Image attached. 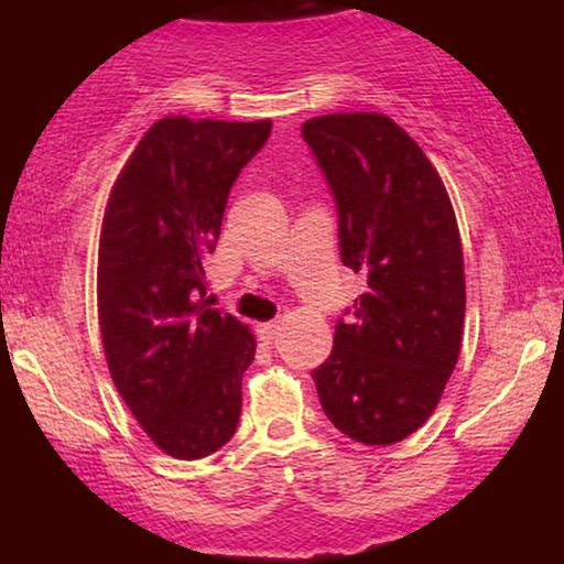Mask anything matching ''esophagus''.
I'll list each match as a JSON object with an SVG mask.
<instances>
[{
  "instance_id": "1",
  "label": "esophagus",
  "mask_w": 564,
  "mask_h": 564,
  "mask_svg": "<svg viewBox=\"0 0 564 564\" xmlns=\"http://www.w3.org/2000/svg\"><path fill=\"white\" fill-rule=\"evenodd\" d=\"M278 321H270V323H260V326H257V334H260V339L262 341H273L275 339V334H278Z\"/></svg>"
}]
</instances>
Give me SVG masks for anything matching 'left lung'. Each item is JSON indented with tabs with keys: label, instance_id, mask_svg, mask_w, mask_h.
I'll use <instances>...</instances> for the list:
<instances>
[{
	"label": "left lung",
	"instance_id": "8db88e82",
	"mask_svg": "<svg viewBox=\"0 0 564 564\" xmlns=\"http://www.w3.org/2000/svg\"><path fill=\"white\" fill-rule=\"evenodd\" d=\"M302 140L334 196L339 257L366 278L313 371L336 430L390 445L432 416L462 349L464 254L443 180L381 113H332Z\"/></svg>",
	"mask_w": 564,
	"mask_h": 564
}]
</instances>
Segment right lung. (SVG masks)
<instances>
[{"mask_svg":"<svg viewBox=\"0 0 564 564\" xmlns=\"http://www.w3.org/2000/svg\"><path fill=\"white\" fill-rule=\"evenodd\" d=\"M273 121L166 116L145 132L108 198L97 260V313L108 368L161 451L204 458L236 435L254 336L204 302L238 174Z\"/></svg>","mask_w":564,"mask_h":564,"instance_id":"add662e5","label":"right lung"}]
</instances>
